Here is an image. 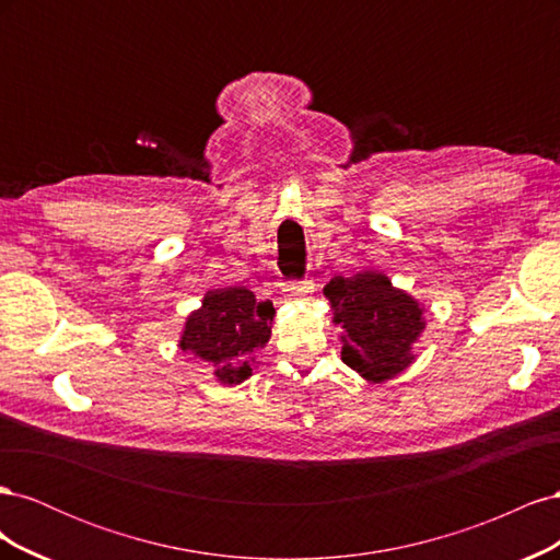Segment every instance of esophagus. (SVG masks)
I'll use <instances>...</instances> for the list:
<instances>
[{
  "mask_svg": "<svg viewBox=\"0 0 560 560\" xmlns=\"http://www.w3.org/2000/svg\"><path fill=\"white\" fill-rule=\"evenodd\" d=\"M315 292V284H313V280H303L301 284H290L284 290V299L287 301H308L311 299V294Z\"/></svg>",
  "mask_w": 560,
  "mask_h": 560,
  "instance_id": "esophagus-1",
  "label": "esophagus"
}]
</instances>
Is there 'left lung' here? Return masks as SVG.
<instances>
[{
  "label": "left lung",
  "instance_id": "1",
  "mask_svg": "<svg viewBox=\"0 0 560 560\" xmlns=\"http://www.w3.org/2000/svg\"><path fill=\"white\" fill-rule=\"evenodd\" d=\"M331 322L343 329L341 360L369 383H385L416 362L425 306L374 268L325 287Z\"/></svg>",
  "mask_w": 560,
  "mask_h": 560
}]
</instances>
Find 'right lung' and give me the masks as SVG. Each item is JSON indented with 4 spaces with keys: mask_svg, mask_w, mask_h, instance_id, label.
<instances>
[{
    "mask_svg": "<svg viewBox=\"0 0 560 560\" xmlns=\"http://www.w3.org/2000/svg\"><path fill=\"white\" fill-rule=\"evenodd\" d=\"M276 311L257 301L247 287H222L202 296L200 308L186 317L179 348L214 366L222 385H241L252 376L254 352L266 348Z\"/></svg>",
    "mask_w": 560,
    "mask_h": 560,
    "instance_id": "right-lung-1",
    "label": "right lung"
}]
</instances>
